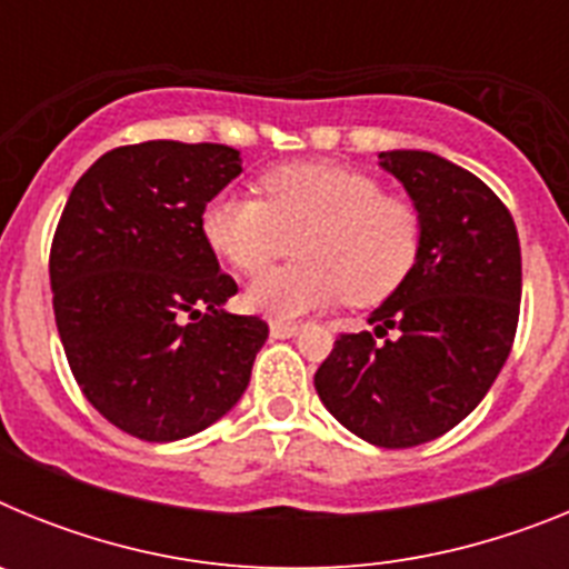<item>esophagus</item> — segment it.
<instances>
[{
	"label": "esophagus",
	"mask_w": 569,
	"mask_h": 569,
	"mask_svg": "<svg viewBox=\"0 0 569 569\" xmlns=\"http://www.w3.org/2000/svg\"><path fill=\"white\" fill-rule=\"evenodd\" d=\"M296 333H299V325H293V321H270V336L273 339H290Z\"/></svg>",
	"instance_id": "34e87169"
}]
</instances>
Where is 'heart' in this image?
I'll list each match as a JSON object with an SVG mask.
<instances>
[{
    "label": "heart",
    "instance_id": "b5f03b06",
    "mask_svg": "<svg viewBox=\"0 0 569 569\" xmlns=\"http://www.w3.org/2000/svg\"><path fill=\"white\" fill-rule=\"evenodd\" d=\"M210 248L244 273L281 259L299 241L301 261L264 270L248 305L276 321L347 299L379 305L413 273L425 244L416 202L385 193L373 176L328 162L284 164L261 179V199L219 193L202 210Z\"/></svg>",
    "mask_w": 569,
    "mask_h": 569
}]
</instances>
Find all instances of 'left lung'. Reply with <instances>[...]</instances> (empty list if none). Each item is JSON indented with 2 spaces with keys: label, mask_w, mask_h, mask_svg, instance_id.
<instances>
[{
  "label": "left lung",
  "mask_w": 569,
  "mask_h": 569,
  "mask_svg": "<svg viewBox=\"0 0 569 569\" xmlns=\"http://www.w3.org/2000/svg\"><path fill=\"white\" fill-rule=\"evenodd\" d=\"M379 159L421 210L425 244L370 316L376 336L339 333L313 385L350 433L405 450L467 419L505 367L519 328L521 248L510 210L479 176L425 150Z\"/></svg>",
  "instance_id": "1"
}]
</instances>
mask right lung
<instances>
[{"instance_id": "obj_1", "label": "right lung", "mask_w": 569, "mask_h": 569, "mask_svg": "<svg viewBox=\"0 0 569 569\" xmlns=\"http://www.w3.org/2000/svg\"><path fill=\"white\" fill-rule=\"evenodd\" d=\"M239 173L228 144H122L59 216L50 290L70 373L136 439H188L222 419L268 339L264 319L222 310L239 284L202 233L204 204Z\"/></svg>"}]
</instances>
